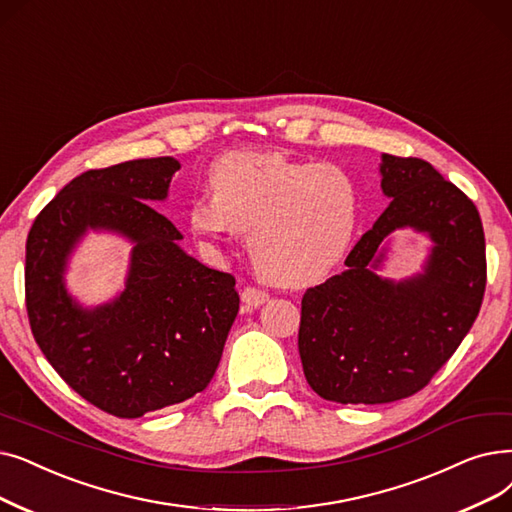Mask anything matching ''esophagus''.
Segmentation results:
<instances>
[{
  "mask_svg": "<svg viewBox=\"0 0 512 512\" xmlns=\"http://www.w3.org/2000/svg\"><path fill=\"white\" fill-rule=\"evenodd\" d=\"M268 299H270V295L265 293V291H261V288H257V286H247L242 291V301L247 303V305H251V307H259Z\"/></svg>",
  "mask_w": 512,
  "mask_h": 512,
  "instance_id": "esophagus-1",
  "label": "esophagus"
}]
</instances>
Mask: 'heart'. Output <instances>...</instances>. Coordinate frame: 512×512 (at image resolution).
I'll use <instances>...</instances> for the list:
<instances>
[{"label":"heart","instance_id":"obj_1","mask_svg":"<svg viewBox=\"0 0 512 512\" xmlns=\"http://www.w3.org/2000/svg\"><path fill=\"white\" fill-rule=\"evenodd\" d=\"M209 190L190 205V230L211 244L249 232L257 272L282 286L324 280L358 224V186L330 163L236 150L211 165Z\"/></svg>","mask_w":512,"mask_h":512}]
</instances>
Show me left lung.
Instances as JSON below:
<instances>
[{
  "label": "left lung",
  "mask_w": 512,
  "mask_h": 512,
  "mask_svg": "<svg viewBox=\"0 0 512 512\" xmlns=\"http://www.w3.org/2000/svg\"><path fill=\"white\" fill-rule=\"evenodd\" d=\"M381 159L389 207L347 255V270L301 301L305 379L337 404H389L420 391L471 330L485 293V236L471 198L427 161ZM406 227L428 234L430 257L408 279H385L384 242Z\"/></svg>",
  "instance_id": "obj_1"
}]
</instances>
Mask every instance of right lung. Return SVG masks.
I'll use <instances>...</instances> for the list:
<instances>
[{
    "label": "right lung",
    "mask_w": 512,
    "mask_h": 512,
    "mask_svg": "<svg viewBox=\"0 0 512 512\" xmlns=\"http://www.w3.org/2000/svg\"><path fill=\"white\" fill-rule=\"evenodd\" d=\"M180 161L138 159L90 169L37 215L27 238L25 293L33 337L64 383L96 408L140 418L203 391L238 314L232 274L207 268L150 203L165 201ZM87 231L132 242L126 288L83 308L63 274Z\"/></svg>",
    "instance_id": "1"
}]
</instances>
